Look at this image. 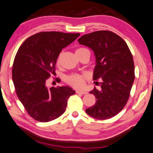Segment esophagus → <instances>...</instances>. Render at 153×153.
I'll list each match as a JSON object with an SVG mask.
<instances>
[{
    "label": "esophagus",
    "instance_id": "34e87169",
    "mask_svg": "<svg viewBox=\"0 0 153 153\" xmlns=\"http://www.w3.org/2000/svg\"><path fill=\"white\" fill-rule=\"evenodd\" d=\"M76 93L81 94V95H85V94H87L88 93L86 91H76Z\"/></svg>",
    "mask_w": 153,
    "mask_h": 153
}]
</instances>
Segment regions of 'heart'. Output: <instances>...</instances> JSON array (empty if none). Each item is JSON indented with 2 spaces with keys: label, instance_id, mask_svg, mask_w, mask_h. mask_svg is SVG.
I'll return each mask as SVG.
<instances>
[{
  "label": "heart",
  "instance_id": "heart-1",
  "mask_svg": "<svg viewBox=\"0 0 153 153\" xmlns=\"http://www.w3.org/2000/svg\"><path fill=\"white\" fill-rule=\"evenodd\" d=\"M82 49H84L81 48V49H77L76 51H79V50H82ZM85 79V76H83V75L74 74L67 76L66 81L69 85H70L71 86H72L73 88H81L83 85H84Z\"/></svg>",
  "mask_w": 153,
  "mask_h": 153
}]
</instances>
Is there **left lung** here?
<instances>
[{"label":"left lung","instance_id":"8db88e82","mask_svg":"<svg viewBox=\"0 0 153 153\" xmlns=\"http://www.w3.org/2000/svg\"><path fill=\"white\" fill-rule=\"evenodd\" d=\"M80 45L94 52L95 67L93 79H102L101 88H94L96 102L85 109L89 116L99 120L112 118L124 108L134 81V64L126 42L116 33L99 30L81 36ZM98 83V82H97Z\"/></svg>","mask_w":153,"mask_h":153}]
</instances>
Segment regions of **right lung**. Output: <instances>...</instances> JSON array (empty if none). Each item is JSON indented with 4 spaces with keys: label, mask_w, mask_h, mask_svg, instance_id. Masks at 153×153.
Returning a JSON list of instances; mask_svg holds the SVG:
<instances>
[{
    "label": "right lung",
    "mask_w": 153,
    "mask_h": 153,
    "mask_svg": "<svg viewBox=\"0 0 153 153\" xmlns=\"http://www.w3.org/2000/svg\"><path fill=\"white\" fill-rule=\"evenodd\" d=\"M80 33L41 32L29 37L21 45L12 66V81L28 114L39 122H49L61 116L68 100L75 91L67 86L51 87L46 81L55 74L57 58L63 48Z\"/></svg>",
    "instance_id": "obj_1"
}]
</instances>
